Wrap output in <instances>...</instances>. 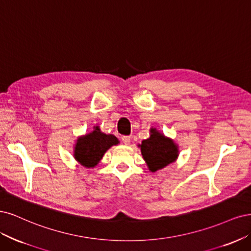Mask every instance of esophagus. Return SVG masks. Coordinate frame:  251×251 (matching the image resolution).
<instances>
[{
  "instance_id": "esophagus-1",
  "label": "esophagus",
  "mask_w": 251,
  "mask_h": 251,
  "mask_svg": "<svg viewBox=\"0 0 251 251\" xmlns=\"http://www.w3.org/2000/svg\"><path fill=\"white\" fill-rule=\"evenodd\" d=\"M130 136H128V135H124V136H122V142L125 144V145H129L130 144Z\"/></svg>"
}]
</instances>
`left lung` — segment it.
<instances>
[{
  "label": "left lung",
  "mask_w": 251,
  "mask_h": 251,
  "mask_svg": "<svg viewBox=\"0 0 251 251\" xmlns=\"http://www.w3.org/2000/svg\"><path fill=\"white\" fill-rule=\"evenodd\" d=\"M139 147L151 172L169 166L178 157V146L155 128L150 129V137L144 140Z\"/></svg>",
  "instance_id": "8db88e82"
}]
</instances>
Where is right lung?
I'll return each mask as SVG.
<instances>
[{
  "label": "right lung",
  "instance_id": "obj_1",
  "mask_svg": "<svg viewBox=\"0 0 251 251\" xmlns=\"http://www.w3.org/2000/svg\"><path fill=\"white\" fill-rule=\"evenodd\" d=\"M119 144L115 135L101 132L99 126L91 133L79 136L75 145L74 157L79 164L86 168L98 165L103 155L111 146Z\"/></svg>",
  "mask_w": 251,
  "mask_h": 251
}]
</instances>
